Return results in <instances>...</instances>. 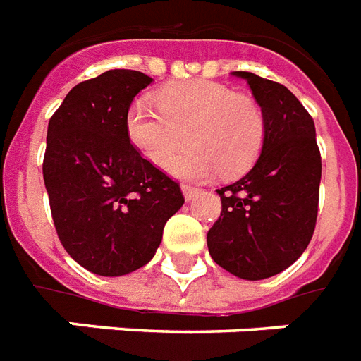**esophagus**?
<instances>
[{
    "label": "esophagus",
    "instance_id": "1",
    "mask_svg": "<svg viewBox=\"0 0 361 361\" xmlns=\"http://www.w3.org/2000/svg\"><path fill=\"white\" fill-rule=\"evenodd\" d=\"M198 191L200 189H197V187H191V185H181V192H183V197H185V200H191L195 195H198Z\"/></svg>",
    "mask_w": 361,
    "mask_h": 361
}]
</instances>
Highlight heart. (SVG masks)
<instances>
[{
	"label": "heart",
	"instance_id": "b5f03b06",
	"mask_svg": "<svg viewBox=\"0 0 361 361\" xmlns=\"http://www.w3.org/2000/svg\"><path fill=\"white\" fill-rule=\"evenodd\" d=\"M157 104L135 101L125 114L130 146L149 163L164 166L185 140L193 146L169 164L183 180L236 176L249 169L264 138L262 110L252 99L209 80H187L164 86Z\"/></svg>",
	"mask_w": 361,
	"mask_h": 361
}]
</instances>
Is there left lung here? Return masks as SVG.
<instances>
[{
  "instance_id": "obj_1",
  "label": "left lung",
  "mask_w": 361,
  "mask_h": 361,
  "mask_svg": "<svg viewBox=\"0 0 361 361\" xmlns=\"http://www.w3.org/2000/svg\"><path fill=\"white\" fill-rule=\"evenodd\" d=\"M232 75L251 87L264 138L251 170L217 189L223 212L208 249L232 275L260 281L296 262L313 238L322 163L313 118L290 90L247 71Z\"/></svg>"
}]
</instances>
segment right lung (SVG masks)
<instances>
[{
    "instance_id": "right-lung-1",
    "label": "right lung",
    "mask_w": 361,
    "mask_h": 361,
    "mask_svg": "<svg viewBox=\"0 0 361 361\" xmlns=\"http://www.w3.org/2000/svg\"><path fill=\"white\" fill-rule=\"evenodd\" d=\"M152 82L140 71H106L73 87L48 121L42 178L59 241L103 277L146 266L185 202L125 133L129 104Z\"/></svg>"
}]
</instances>
